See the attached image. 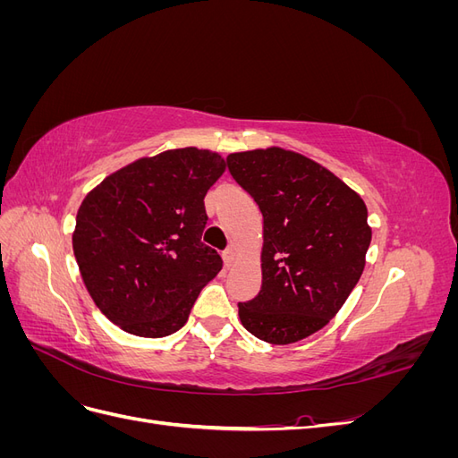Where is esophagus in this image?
I'll list each match as a JSON object with an SVG mask.
<instances>
[{
    "label": "esophagus",
    "mask_w": 458,
    "mask_h": 458,
    "mask_svg": "<svg viewBox=\"0 0 458 458\" xmlns=\"http://www.w3.org/2000/svg\"><path fill=\"white\" fill-rule=\"evenodd\" d=\"M221 256H224V263H225V267L229 269L233 266V261H234V250H231V248H229V250H225Z\"/></svg>",
    "instance_id": "34e87169"
}]
</instances>
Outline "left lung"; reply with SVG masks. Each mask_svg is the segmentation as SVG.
I'll use <instances>...</instances> for the list:
<instances>
[{
  "instance_id": "1",
  "label": "left lung",
  "mask_w": 458,
  "mask_h": 458,
  "mask_svg": "<svg viewBox=\"0 0 458 458\" xmlns=\"http://www.w3.org/2000/svg\"><path fill=\"white\" fill-rule=\"evenodd\" d=\"M229 172L263 216L261 290L239 303L242 327L286 345L335 317L365 269L367 206L321 164L281 147L233 152Z\"/></svg>"
}]
</instances>
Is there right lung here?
<instances>
[{
  "label": "right lung",
  "instance_id": "add662e5",
  "mask_svg": "<svg viewBox=\"0 0 458 458\" xmlns=\"http://www.w3.org/2000/svg\"><path fill=\"white\" fill-rule=\"evenodd\" d=\"M225 160L185 147L135 160L81 202L72 248L95 306L122 330L162 338L182 328L200 290L221 271L200 242L204 197Z\"/></svg>",
  "mask_w": 458,
  "mask_h": 458
}]
</instances>
